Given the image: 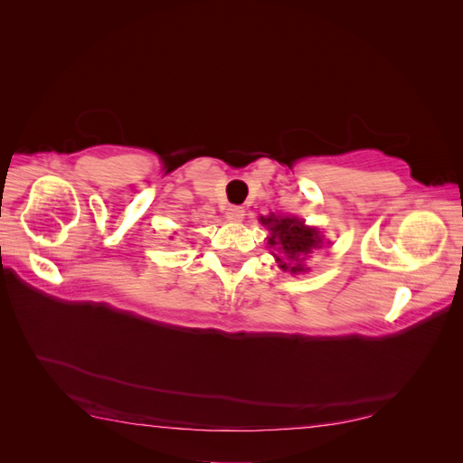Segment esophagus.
I'll list each match as a JSON object with an SVG mask.
<instances>
[{"label": "esophagus", "mask_w": 463, "mask_h": 463, "mask_svg": "<svg viewBox=\"0 0 463 463\" xmlns=\"http://www.w3.org/2000/svg\"><path fill=\"white\" fill-rule=\"evenodd\" d=\"M243 216H245L243 206H230V208L226 210V218H228L230 222H240V220H243Z\"/></svg>", "instance_id": "34e87169"}]
</instances>
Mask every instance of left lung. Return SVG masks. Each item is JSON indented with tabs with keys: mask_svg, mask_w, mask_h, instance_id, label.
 I'll return each instance as SVG.
<instances>
[{
	"mask_svg": "<svg viewBox=\"0 0 463 463\" xmlns=\"http://www.w3.org/2000/svg\"><path fill=\"white\" fill-rule=\"evenodd\" d=\"M262 223L269 226L272 235L269 237V245L278 250L274 255L279 262V269L289 270L291 274L305 272L307 269L301 260L313 253V249L320 247V235L315 228H305L301 220L296 218H260Z\"/></svg>",
	"mask_w": 463,
	"mask_h": 463,
	"instance_id": "obj_1",
	"label": "left lung"
}]
</instances>
